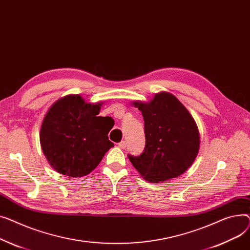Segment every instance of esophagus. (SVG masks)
<instances>
[{
    "label": "esophagus",
    "instance_id": "34e87169",
    "mask_svg": "<svg viewBox=\"0 0 250 250\" xmlns=\"http://www.w3.org/2000/svg\"><path fill=\"white\" fill-rule=\"evenodd\" d=\"M118 145H119V147H120V148L124 149V148L126 147V142H125V141H121Z\"/></svg>",
    "mask_w": 250,
    "mask_h": 250
}]
</instances>
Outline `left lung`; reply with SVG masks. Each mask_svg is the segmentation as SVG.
Listing matches in <instances>:
<instances>
[{
    "label": "left lung",
    "instance_id": "left-lung-1",
    "mask_svg": "<svg viewBox=\"0 0 250 250\" xmlns=\"http://www.w3.org/2000/svg\"><path fill=\"white\" fill-rule=\"evenodd\" d=\"M143 116L145 148L139 156L128 155L141 177L150 183L178 178L195 161L200 149L197 123L187 108L167 92L149 102H133Z\"/></svg>",
    "mask_w": 250,
    "mask_h": 250
}]
</instances>
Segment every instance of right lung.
I'll return each mask as SVG.
<instances>
[{"mask_svg":"<svg viewBox=\"0 0 250 250\" xmlns=\"http://www.w3.org/2000/svg\"><path fill=\"white\" fill-rule=\"evenodd\" d=\"M102 105V102L86 103L80 95H67L54 102L44 116L40 145L57 172L83 178L114 146L108 137L114 120L98 116Z\"/></svg>","mask_w":250,"mask_h":250,"instance_id":"obj_1","label":"right lung"}]
</instances>
